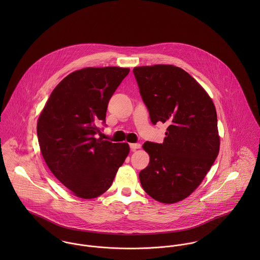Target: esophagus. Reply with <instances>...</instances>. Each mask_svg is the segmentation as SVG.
<instances>
[{
	"instance_id": "esophagus-1",
	"label": "esophagus",
	"mask_w": 260,
	"mask_h": 260,
	"mask_svg": "<svg viewBox=\"0 0 260 260\" xmlns=\"http://www.w3.org/2000/svg\"><path fill=\"white\" fill-rule=\"evenodd\" d=\"M141 147V144H139V143H132V144H130V148L132 151H135L136 149H139Z\"/></svg>"
}]
</instances>
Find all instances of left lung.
Segmentation results:
<instances>
[{"label":"left lung","mask_w":260,"mask_h":260,"mask_svg":"<svg viewBox=\"0 0 260 260\" xmlns=\"http://www.w3.org/2000/svg\"><path fill=\"white\" fill-rule=\"evenodd\" d=\"M140 95L151 122L168 125L163 143L146 141L148 166L139 178L145 192L162 203L188 197L214 163L220 139L215 106L200 84L179 67H135Z\"/></svg>","instance_id":"1"}]
</instances>
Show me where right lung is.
Returning <instances> with one entry per match:
<instances>
[{"mask_svg":"<svg viewBox=\"0 0 260 260\" xmlns=\"http://www.w3.org/2000/svg\"><path fill=\"white\" fill-rule=\"evenodd\" d=\"M130 69L84 68L53 90L37 124L39 145L55 177L72 193L92 199L107 191L129 154L127 143L96 138L109 100Z\"/></svg>","mask_w":260,"mask_h":260,"instance_id":"add662e5","label":"right lung"}]
</instances>
